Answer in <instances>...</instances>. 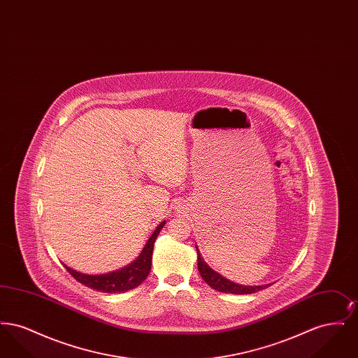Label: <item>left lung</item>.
I'll return each instance as SVG.
<instances>
[{
	"mask_svg": "<svg viewBox=\"0 0 358 358\" xmlns=\"http://www.w3.org/2000/svg\"><path fill=\"white\" fill-rule=\"evenodd\" d=\"M197 250V267H199V273L201 275V278L205 282L213 289L222 291V292H228V294H254L256 291L267 289L270 285H264V286H243L234 283L231 280H228L227 278H224L222 275L216 273L215 270H212L206 263L204 259L200 255L199 248Z\"/></svg>",
	"mask_w": 358,
	"mask_h": 358,
	"instance_id": "obj_1",
	"label": "left lung"
}]
</instances>
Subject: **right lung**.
Returning <instances> with one entry per match:
<instances>
[{
    "label": "right lung",
    "mask_w": 358,
    "mask_h": 358,
    "mask_svg": "<svg viewBox=\"0 0 358 358\" xmlns=\"http://www.w3.org/2000/svg\"><path fill=\"white\" fill-rule=\"evenodd\" d=\"M165 222H166L158 224L153 235L149 238L142 252L139 254L136 260L120 270L113 271V273H102V275H88V273H79L76 270H72L66 264H64V267L78 282H80L82 285H85L90 289H96L101 292L115 294V292H123V291L136 289V286H139L150 273L154 241L158 236L159 231L162 229V227L165 225Z\"/></svg>",
    "instance_id": "right-lung-1"
}]
</instances>
